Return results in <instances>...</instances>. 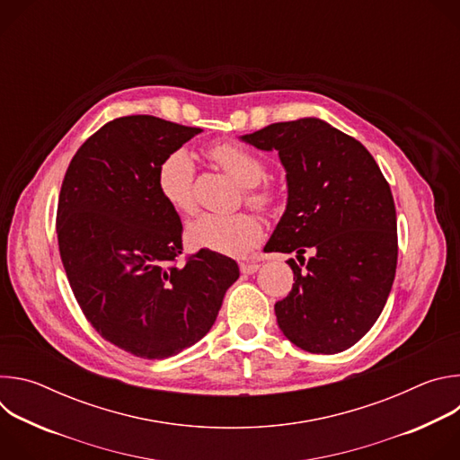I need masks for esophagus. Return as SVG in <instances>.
<instances>
[{
	"label": "esophagus",
	"instance_id": "esophagus-1",
	"mask_svg": "<svg viewBox=\"0 0 460 460\" xmlns=\"http://www.w3.org/2000/svg\"><path fill=\"white\" fill-rule=\"evenodd\" d=\"M258 264H254V261H240V271L243 273V275H252V273H256L258 271Z\"/></svg>",
	"mask_w": 460,
	"mask_h": 460
}]
</instances>
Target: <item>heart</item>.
Returning a JSON list of instances; mask_svg holds the SVG:
<instances>
[{
	"label": "heart",
	"instance_id": "heart-1",
	"mask_svg": "<svg viewBox=\"0 0 460 460\" xmlns=\"http://www.w3.org/2000/svg\"><path fill=\"white\" fill-rule=\"evenodd\" d=\"M209 156L226 169L245 189V202L271 211L280 202V192L273 185H256L266 178V164L252 151L236 144H218L209 149ZM156 187L164 202L181 215L196 209L194 164L185 149L167 155L158 165ZM264 236L260 220L247 211L234 215L204 213L187 227V240L196 249H208L226 256H243L254 249Z\"/></svg>",
	"mask_w": 460,
	"mask_h": 460
}]
</instances>
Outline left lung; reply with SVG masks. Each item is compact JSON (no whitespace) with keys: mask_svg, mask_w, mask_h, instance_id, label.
Instances as JSON below:
<instances>
[{"mask_svg":"<svg viewBox=\"0 0 460 460\" xmlns=\"http://www.w3.org/2000/svg\"><path fill=\"white\" fill-rule=\"evenodd\" d=\"M243 142L279 151L288 208L266 249L314 254L275 304L282 333L309 353L357 344L380 316L397 270V213L389 183L369 151L316 118L271 123ZM264 249V251H266Z\"/></svg>","mask_w":460,"mask_h":460,"instance_id":"obj_1","label":"left lung"}]
</instances>
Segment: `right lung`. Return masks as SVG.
<instances>
[{
	"instance_id": "right-lung-1",
	"label": "right lung",
	"mask_w": 460,
	"mask_h": 460,
	"mask_svg": "<svg viewBox=\"0 0 460 460\" xmlns=\"http://www.w3.org/2000/svg\"><path fill=\"white\" fill-rule=\"evenodd\" d=\"M199 133L149 114L116 118L87 138L61 183L56 233L71 289L94 330L140 358L199 342L240 277L234 260L208 249L178 264L181 222L156 172Z\"/></svg>"
}]
</instances>
